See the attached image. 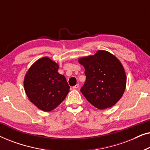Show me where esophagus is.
<instances>
[{
  "label": "esophagus",
  "mask_w": 150,
  "mask_h": 150,
  "mask_svg": "<svg viewBox=\"0 0 150 150\" xmlns=\"http://www.w3.org/2000/svg\"><path fill=\"white\" fill-rule=\"evenodd\" d=\"M79 87V84H76V85L75 86H74L73 87V89H78V88Z\"/></svg>",
  "instance_id": "1"
}]
</instances>
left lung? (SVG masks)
I'll return each mask as SVG.
<instances>
[{"instance_id": "left-lung-1", "label": "left lung", "mask_w": 150, "mask_h": 150, "mask_svg": "<svg viewBox=\"0 0 150 150\" xmlns=\"http://www.w3.org/2000/svg\"><path fill=\"white\" fill-rule=\"evenodd\" d=\"M78 61L85 67L86 81L81 91L87 101L100 110L114 106L126 86V72L120 61L102 50Z\"/></svg>"}]
</instances>
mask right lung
<instances>
[{
	"label": "right lung",
	"instance_id": "add662e5",
	"mask_svg": "<svg viewBox=\"0 0 150 150\" xmlns=\"http://www.w3.org/2000/svg\"><path fill=\"white\" fill-rule=\"evenodd\" d=\"M59 65L48 57L37 60L26 72L24 87L28 99L39 109L49 112L65 100L69 86L58 72Z\"/></svg>",
	"mask_w": 150,
	"mask_h": 150
}]
</instances>
